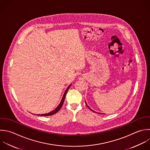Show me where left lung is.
Returning a JSON list of instances; mask_svg holds the SVG:
<instances>
[{"label": "left lung", "instance_id": "obj_1", "mask_svg": "<svg viewBox=\"0 0 150 150\" xmlns=\"http://www.w3.org/2000/svg\"><path fill=\"white\" fill-rule=\"evenodd\" d=\"M85 103H86V105H87V107H88V108H89V109H90V110H91V111H94V112H96V113H98V112H96V111H93V110H92V109H91V108H90V107H88V105H87V103H86V101H85ZM100 114H101V113H100Z\"/></svg>", "mask_w": 150, "mask_h": 150}]
</instances>
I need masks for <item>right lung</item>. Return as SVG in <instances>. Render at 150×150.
Listing matches in <instances>:
<instances>
[{
	"label": "right lung",
	"mask_w": 150,
	"mask_h": 150,
	"mask_svg": "<svg viewBox=\"0 0 150 150\" xmlns=\"http://www.w3.org/2000/svg\"><path fill=\"white\" fill-rule=\"evenodd\" d=\"M71 85V84H70L68 86V87H67V89L66 90V91H65V92H64V94H63V97H62V100H61V101H60V104L58 105V106H57V107H56L54 110L52 111L51 112H49V113H46V114H38V115H41V116H48V115H53V114H54L56 113L57 112H58V111L60 110V109L62 108V105H63V103H64V99H65L66 95V94H67V93L68 90L70 88V87Z\"/></svg>",
	"instance_id": "1"
}]
</instances>
